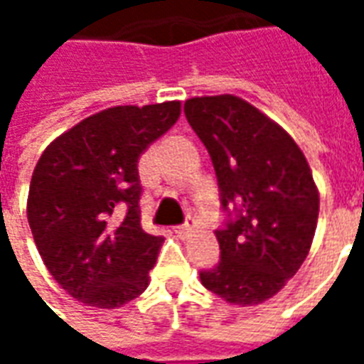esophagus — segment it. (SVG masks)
Here are the masks:
<instances>
[{"label": "esophagus", "mask_w": 364, "mask_h": 364, "mask_svg": "<svg viewBox=\"0 0 364 364\" xmlns=\"http://www.w3.org/2000/svg\"><path fill=\"white\" fill-rule=\"evenodd\" d=\"M193 228H195V220L189 218V220L185 222V224H181V226H175V234L183 237V236H187Z\"/></svg>", "instance_id": "34e87169"}]
</instances>
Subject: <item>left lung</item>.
<instances>
[{
    "label": "left lung",
    "mask_w": 364,
    "mask_h": 364,
    "mask_svg": "<svg viewBox=\"0 0 364 364\" xmlns=\"http://www.w3.org/2000/svg\"><path fill=\"white\" fill-rule=\"evenodd\" d=\"M185 117L213 159L226 213L214 232L220 261L200 282L230 304H261L310 252L320 213L310 166L287 130L240 97H193Z\"/></svg>",
    "instance_id": "1"
}]
</instances>
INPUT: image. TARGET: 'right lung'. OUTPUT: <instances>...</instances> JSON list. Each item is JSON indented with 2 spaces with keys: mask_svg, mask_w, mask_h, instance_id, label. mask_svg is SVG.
Masks as SVG:
<instances>
[{
  "mask_svg": "<svg viewBox=\"0 0 364 364\" xmlns=\"http://www.w3.org/2000/svg\"><path fill=\"white\" fill-rule=\"evenodd\" d=\"M179 112V101L111 107L58 136L38 159L28 226L46 269L83 304L119 308L148 287L164 237L140 224L138 158Z\"/></svg>",
  "mask_w": 364,
  "mask_h": 364,
  "instance_id": "add662e5",
  "label": "right lung"
}]
</instances>
